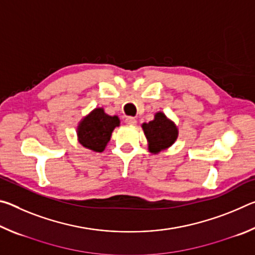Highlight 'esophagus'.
Masks as SVG:
<instances>
[{
    "mask_svg": "<svg viewBox=\"0 0 255 255\" xmlns=\"http://www.w3.org/2000/svg\"><path fill=\"white\" fill-rule=\"evenodd\" d=\"M125 123H126L127 125H129V126H135L136 125V119L133 117H127L126 120H125Z\"/></svg>",
    "mask_w": 255,
    "mask_h": 255,
    "instance_id": "1",
    "label": "esophagus"
}]
</instances>
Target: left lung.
Listing matches in <instances>:
<instances>
[{
  "label": "left lung",
  "mask_w": 255,
  "mask_h": 255,
  "mask_svg": "<svg viewBox=\"0 0 255 255\" xmlns=\"http://www.w3.org/2000/svg\"><path fill=\"white\" fill-rule=\"evenodd\" d=\"M148 150L152 154H158L173 145L179 136L178 126L162 111L154 115V119L141 125Z\"/></svg>",
  "instance_id": "left-lung-1"
}]
</instances>
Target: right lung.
Segmentation results:
<instances>
[{
    "label": "right lung",
    "instance_id": "obj_1",
    "mask_svg": "<svg viewBox=\"0 0 255 255\" xmlns=\"http://www.w3.org/2000/svg\"><path fill=\"white\" fill-rule=\"evenodd\" d=\"M119 126L118 116H109L103 108H96L84 116L77 125V140L86 149L103 152L109 143L112 131Z\"/></svg>",
    "mask_w": 255,
    "mask_h": 255
}]
</instances>
